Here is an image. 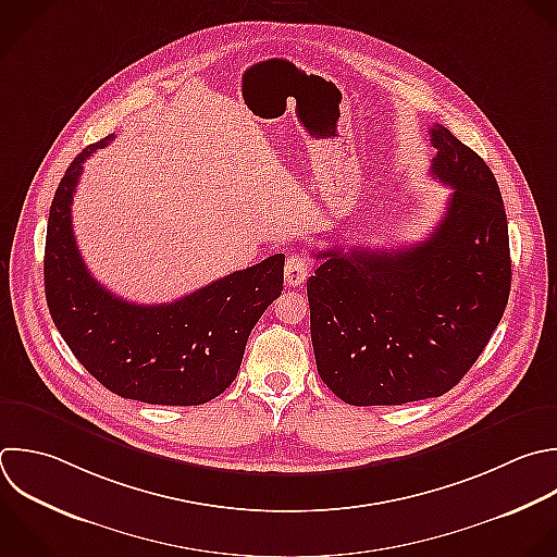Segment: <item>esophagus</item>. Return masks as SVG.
I'll return each instance as SVG.
<instances>
[{
    "label": "esophagus",
    "mask_w": 557,
    "mask_h": 557,
    "mask_svg": "<svg viewBox=\"0 0 557 557\" xmlns=\"http://www.w3.org/2000/svg\"><path fill=\"white\" fill-rule=\"evenodd\" d=\"M309 276V261L302 255H292L287 257L285 263V281L289 287H298L307 281Z\"/></svg>",
    "instance_id": "1"
}]
</instances>
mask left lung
I'll list each match as a JSON object with an SVG mask.
<instances>
[{"mask_svg": "<svg viewBox=\"0 0 557 557\" xmlns=\"http://www.w3.org/2000/svg\"><path fill=\"white\" fill-rule=\"evenodd\" d=\"M444 218L398 250L326 248L307 281L320 379L348 405H403L455 387L498 326L511 285L503 198L485 161L429 128Z\"/></svg>", "mask_w": 557, "mask_h": 557, "instance_id": "obj_1", "label": "left lung"}]
</instances>
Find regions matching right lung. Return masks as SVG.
<instances>
[{
  "instance_id": "obj_1",
  "label": "right lung",
  "mask_w": 557,
  "mask_h": 557,
  "mask_svg": "<svg viewBox=\"0 0 557 557\" xmlns=\"http://www.w3.org/2000/svg\"><path fill=\"white\" fill-rule=\"evenodd\" d=\"M111 139L74 159L52 200L44 261L52 320L76 359L113 394L150 405H202L235 381L250 331L283 292L285 255L168 305L117 298L89 274L72 226L83 163Z\"/></svg>"
}]
</instances>
